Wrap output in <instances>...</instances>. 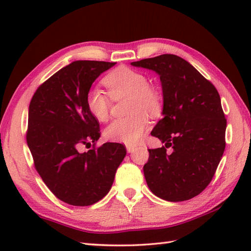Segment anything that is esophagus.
I'll use <instances>...</instances> for the list:
<instances>
[{"label": "esophagus", "instance_id": "esophagus-1", "mask_svg": "<svg viewBox=\"0 0 251 251\" xmlns=\"http://www.w3.org/2000/svg\"><path fill=\"white\" fill-rule=\"evenodd\" d=\"M135 149H136L135 146H130V145H127V146H126V150H127V152H128V153L134 152Z\"/></svg>", "mask_w": 251, "mask_h": 251}]
</instances>
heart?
Returning a JSON list of instances; mask_svg holds the SVG:
<instances>
[{
	"label": "heart",
	"mask_w": 251,
	"mask_h": 251,
	"mask_svg": "<svg viewBox=\"0 0 251 251\" xmlns=\"http://www.w3.org/2000/svg\"><path fill=\"white\" fill-rule=\"evenodd\" d=\"M114 99L129 97V116L113 121L104 130V137L113 142L135 145L141 139L149 125V117L162 111V97L157 90L149 86V79L142 73L128 68H119L103 79ZM86 106L96 120L104 122L110 114L109 98L98 88H90L86 95Z\"/></svg>",
	"instance_id": "obj_1"
}]
</instances>
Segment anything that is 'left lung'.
<instances>
[{"instance_id": "8db88e82", "label": "left lung", "mask_w": 251, "mask_h": 251, "mask_svg": "<svg viewBox=\"0 0 251 251\" xmlns=\"http://www.w3.org/2000/svg\"><path fill=\"white\" fill-rule=\"evenodd\" d=\"M131 66L157 73L163 89V119L151 135L165 146L149 149L143 166L149 189L168 201L193 199L210 183L226 149V120L219 93L179 56L165 54Z\"/></svg>"}]
</instances>
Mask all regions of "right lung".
I'll return each instance as SVG.
<instances>
[{
	"instance_id": "1",
	"label": "right lung",
	"mask_w": 251,
	"mask_h": 251,
	"mask_svg": "<svg viewBox=\"0 0 251 251\" xmlns=\"http://www.w3.org/2000/svg\"><path fill=\"white\" fill-rule=\"evenodd\" d=\"M115 63L73 61L42 84L31 99L26 143L35 169L52 194L69 205L89 206L103 199L126 155L125 147L114 142L81 151L100 137L86 95L95 79Z\"/></svg>"
}]
</instances>
